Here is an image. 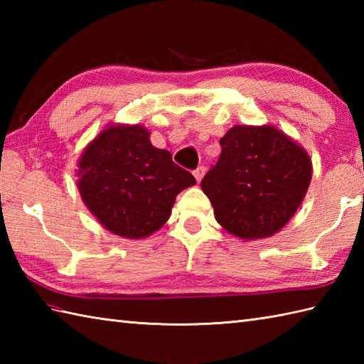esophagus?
<instances>
[{
  "instance_id": "obj_1",
  "label": "esophagus",
  "mask_w": 364,
  "mask_h": 364,
  "mask_svg": "<svg viewBox=\"0 0 364 364\" xmlns=\"http://www.w3.org/2000/svg\"><path fill=\"white\" fill-rule=\"evenodd\" d=\"M205 172H206V168H205L203 166H200V167H197V168L194 170V176H196V180H197L198 183L202 181V178H203Z\"/></svg>"
}]
</instances>
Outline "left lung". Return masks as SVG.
<instances>
[{
	"label": "left lung",
	"mask_w": 364,
	"mask_h": 364,
	"mask_svg": "<svg viewBox=\"0 0 364 364\" xmlns=\"http://www.w3.org/2000/svg\"><path fill=\"white\" fill-rule=\"evenodd\" d=\"M202 189L215 220L241 239L275 235L297 211L311 181L306 151L272 127H233Z\"/></svg>",
	"instance_id": "left-lung-1"
}]
</instances>
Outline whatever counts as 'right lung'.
<instances>
[{
	"label": "right lung",
	"instance_id": "right-lung-1",
	"mask_svg": "<svg viewBox=\"0 0 364 364\" xmlns=\"http://www.w3.org/2000/svg\"><path fill=\"white\" fill-rule=\"evenodd\" d=\"M78 189L98 222L114 235L139 239L159 230L176 196L196 178L153 146L144 127H109L80 159Z\"/></svg>",
	"mask_w": 364,
	"mask_h": 364
}]
</instances>
